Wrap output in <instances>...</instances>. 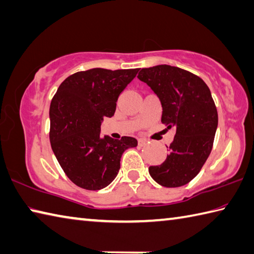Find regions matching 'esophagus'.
Segmentation results:
<instances>
[{
	"label": "esophagus",
	"instance_id": "obj_1",
	"mask_svg": "<svg viewBox=\"0 0 254 254\" xmlns=\"http://www.w3.org/2000/svg\"><path fill=\"white\" fill-rule=\"evenodd\" d=\"M146 143H147V141L144 139H139V141H137V144H139L140 146H144Z\"/></svg>",
	"mask_w": 254,
	"mask_h": 254
}]
</instances>
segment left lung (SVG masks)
<instances>
[{"instance_id": "left-lung-1", "label": "left lung", "mask_w": 254, "mask_h": 254, "mask_svg": "<svg viewBox=\"0 0 254 254\" xmlns=\"http://www.w3.org/2000/svg\"><path fill=\"white\" fill-rule=\"evenodd\" d=\"M137 77L159 98L161 122L175 128L167 159L149 173L160 186L182 187L200 172L213 145L218 111L210 89L201 77L167 64L142 68Z\"/></svg>"}]
</instances>
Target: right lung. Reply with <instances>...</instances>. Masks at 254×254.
I'll return each mask as SVG.
<instances>
[{
    "label": "right lung",
    "instance_id": "right-lung-1",
    "mask_svg": "<svg viewBox=\"0 0 254 254\" xmlns=\"http://www.w3.org/2000/svg\"><path fill=\"white\" fill-rule=\"evenodd\" d=\"M139 68H91L76 72L59 86L50 105V142L64 173L77 187L101 190L120 170L123 152L137 145L134 137L114 140L100 135L104 118Z\"/></svg>",
    "mask_w": 254,
    "mask_h": 254
}]
</instances>
